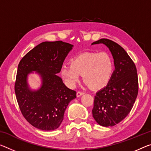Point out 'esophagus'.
Listing matches in <instances>:
<instances>
[{
  "instance_id": "esophagus-1",
  "label": "esophagus",
  "mask_w": 151,
  "mask_h": 151,
  "mask_svg": "<svg viewBox=\"0 0 151 151\" xmlns=\"http://www.w3.org/2000/svg\"><path fill=\"white\" fill-rule=\"evenodd\" d=\"M84 92H82V91H77V93H76V96H77V97H81V95H84Z\"/></svg>"
}]
</instances>
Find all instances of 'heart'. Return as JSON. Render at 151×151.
<instances>
[{
  "label": "heart",
  "instance_id": "heart-1",
  "mask_svg": "<svg viewBox=\"0 0 151 151\" xmlns=\"http://www.w3.org/2000/svg\"><path fill=\"white\" fill-rule=\"evenodd\" d=\"M70 64L60 69L61 76L70 88L79 81L81 75L92 88L104 87L111 79L114 68L113 60L106 52L80 54L72 60Z\"/></svg>",
  "mask_w": 151,
  "mask_h": 151
}]
</instances>
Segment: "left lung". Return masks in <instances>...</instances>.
<instances>
[{
	"mask_svg": "<svg viewBox=\"0 0 151 151\" xmlns=\"http://www.w3.org/2000/svg\"><path fill=\"white\" fill-rule=\"evenodd\" d=\"M103 44L111 52L115 70L106 87L96 93L93 117L104 127L114 126L130 113L138 92L137 70L123 47L111 40L101 39L91 45Z\"/></svg>",
	"mask_w": 151,
	"mask_h": 151,
	"instance_id": "8db88e82",
	"label": "left lung"
}]
</instances>
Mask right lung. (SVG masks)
I'll use <instances>...</instances> for the list:
<instances>
[{"label": "right lung", "instance_id": "add662e5", "mask_svg": "<svg viewBox=\"0 0 151 151\" xmlns=\"http://www.w3.org/2000/svg\"><path fill=\"white\" fill-rule=\"evenodd\" d=\"M74 45L62 41L42 42L25 55L18 65L15 92L21 113L35 128L50 131L58 128L76 91L68 88L57 75ZM33 71L41 85L32 90L28 76Z\"/></svg>", "mask_w": 151, "mask_h": 151}]
</instances>
